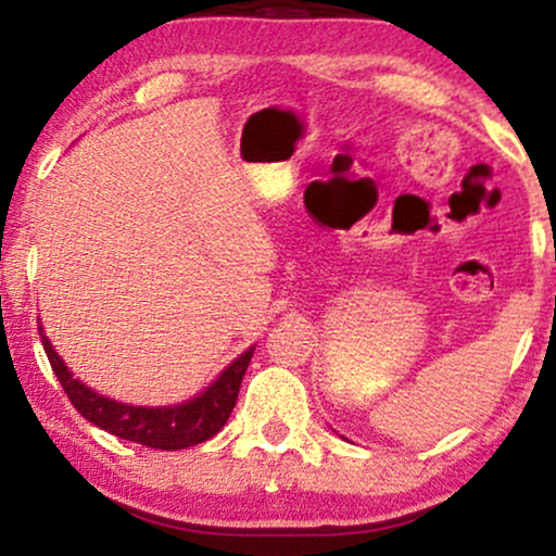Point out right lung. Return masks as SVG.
Segmentation results:
<instances>
[{
    "instance_id": "obj_1",
    "label": "right lung",
    "mask_w": 556,
    "mask_h": 556,
    "mask_svg": "<svg viewBox=\"0 0 556 556\" xmlns=\"http://www.w3.org/2000/svg\"><path fill=\"white\" fill-rule=\"evenodd\" d=\"M38 334H41L47 358L52 363L56 379H60L75 410L86 420H91L93 426H99V429L110 431L119 439H127V442L151 446V450H185V446L212 439L227 424L229 413H232L235 402H238L242 376H245L248 363L253 358V348L245 350L238 361L229 363L206 392L182 402V405L138 407L104 397V394L93 392L91 387L75 379L67 371L65 361L56 355V350L47 340L41 327H38Z\"/></svg>"
}]
</instances>
